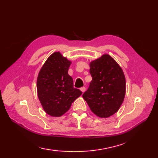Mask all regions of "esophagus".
<instances>
[{
    "label": "esophagus",
    "instance_id": "1",
    "mask_svg": "<svg viewBox=\"0 0 158 158\" xmlns=\"http://www.w3.org/2000/svg\"><path fill=\"white\" fill-rule=\"evenodd\" d=\"M80 90H81V91L83 92V93H84V92L86 91V88H85V87H82L81 88H80Z\"/></svg>",
    "mask_w": 158,
    "mask_h": 158
}]
</instances>
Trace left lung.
Instances as JSON below:
<instances>
[{
    "label": "left lung",
    "instance_id": "obj_1",
    "mask_svg": "<svg viewBox=\"0 0 158 158\" xmlns=\"http://www.w3.org/2000/svg\"><path fill=\"white\" fill-rule=\"evenodd\" d=\"M89 65L92 80L82 97L94 114L108 118L116 113L123 102L126 93L124 72L109 54L91 61Z\"/></svg>",
    "mask_w": 158,
    "mask_h": 158
}]
</instances>
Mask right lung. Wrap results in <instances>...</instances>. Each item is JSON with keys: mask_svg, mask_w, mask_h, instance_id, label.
Returning a JSON list of instances; mask_svg holds the SVG:
<instances>
[{"mask_svg": "<svg viewBox=\"0 0 158 158\" xmlns=\"http://www.w3.org/2000/svg\"><path fill=\"white\" fill-rule=\"evenodd\" d=\"M71 64L60 52H53L38 74V98L45 112L52 117L62 116L82 93L74 88L73 79L68 74Z\"/></svg>", "mask_w": 158, "mask_h": 158, "instance_id": "add662e5", "label": "right lung"}]
</instances>
